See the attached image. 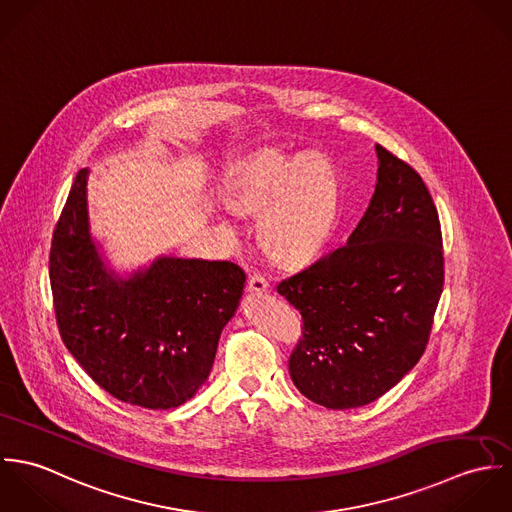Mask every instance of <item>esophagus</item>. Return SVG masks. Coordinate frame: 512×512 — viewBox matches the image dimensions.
Returning a JSON list of instances; mask_svg holds the SVG:
<instances>
[{
	"label": "esophagus",
	"mask_w": 512,
	"mask_h": 512,
	"mask_svg": "<svg viewBox=\"0 0 512 512\" xmlns=\"http://www.w3.org/2000/svg\"><path fill=\"white\" fill-rule=\"evenodd\" d=\"M248 292L250 293H268L270 292V284L262 274H252L248 278Z\"/></svg>",
	"instance_id": "1"
}]
</instances>
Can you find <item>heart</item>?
<instances>
[{"instance_id": "1", "label": "heart", "mask_w": 512, "mask_h": 512, "mask_svg": "<svg viewBox=\"0 0 512 512\" xmlns=\"http://www.w3.org/2000/svg\"><path fill=\"white\" fill-rule=\"evenodd\" d=\"M222 195L234 213L260 217L262 244L284 264L311 260L337 213L335 171L321 157L264 151L224 181Z\"/></svg>"}]
</instances>
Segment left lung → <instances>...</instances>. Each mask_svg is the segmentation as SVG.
I'll return each mask as SVG.
<instances>
[{"mask_svg":"<svg viewBox=\"0 0 512 512\" xmlns=\"http://www.w3.org/2000/svg\"><path fill=\"white\" fill-rule=\"evenodd\" d=\"M374 195L347 244L278 286L303 317L295 388L349 410L396 386L426 351L443 290L438 211L422 177L376 146Z\"/></svg>","mask_w":512,"mask_h":512,"instance_id":"1","label":"left lung"}]
</instances>
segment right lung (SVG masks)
I'll return each mask as SVG.
<instances>
[{
	"mask_svg": "<svg viewBox=\"0 0 512 512\" xmlns=\"http://www.w3.org/2000/svg\"><path fill=\"white\" fill-rule=\"evenodd\" d=\"M49 276L69 353L108 394L149 410L177 408L205 384L246 282L232 262L173 256L120 276L90 234L88 169L53 232Z\"/></svg>",
	"mask_w": 512,
	"mask_h": 512,
	"instance_id": "right-lung-1",
	"label": "right lung"
}]
</instances>
